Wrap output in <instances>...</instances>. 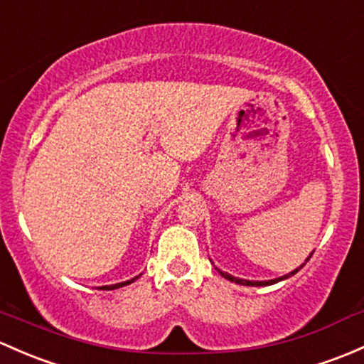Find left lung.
Returning a JSON list of instances; mask_svg holds the SVG:
<instances>
[{"label": "left lung", "mask_w": 364, "mask_h": 364, "mask_svg": "<svg viewBox=\"0 0 364 364\" xmlns=\"http://www.w3.org/2000/svg\"><path fill=\"white\" fill-rule=\"evenodd\" d=\"M311 256H312V255H311ZM311 256H309V258L305 259V262H309V259H311ZM304 265H305V263H304ZM304 265H300V267H298V269H294L293 272H289V274L282 275V277H277V279H270V281H246V279L233 277V275H230V274H227V272H221L220 269H218V272H220L221 275H223L225 279H228V281H232V282H237V284H242V286H270V284H275V282H279V281H284V279L291 277V275L296 274L298 270H300L301 267H304Z\"/></svg>", "instance_id": "left-lung-1"}]
</instances>
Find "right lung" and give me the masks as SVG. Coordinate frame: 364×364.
Returning a JSON list of instances; mask_svg holds the SVG:
<instances>
[{
	"instance_id": "1",
	"label": "right lung",
	"mask_w": 364,
	"mask_h": 364,
	"mask_svg": "<svg viewBox=\"0 0 364 364\" xmlns=\"http://www.w3.org/2000/svg\"><path fill=\"white\" fill-rule=\"evenodd\" d=\"M139 275H141V274H139ZM139 275H136V277L131 279V281L118 282V284H112V286H102V288H99V289H118V288H122V286H127V284H131V282L136 281V279H139Z\"/></svg>"
}]
</instances>
